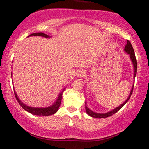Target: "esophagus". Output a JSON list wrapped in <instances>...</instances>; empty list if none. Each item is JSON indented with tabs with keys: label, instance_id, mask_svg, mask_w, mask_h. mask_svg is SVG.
<instances>
[{
	"label": "esophagus",
	"instance_id": "esophagus-1",
	"mask_svg": "<svg viewBox=\"0 0 149 149\" xmlns=\"http://www.w3.org/2000/svg\"><path fill=\"white\" fill-rule=\"evenodd\" d=\"M85 75V71L83 70H79L77 71V76L78 77H83Z\"/></svg>",
	"mask_w": 149,
	"mask_h": 149
}]
</instances>
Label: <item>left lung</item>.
I'll return each mask as SVG.
<instances>
[{"instance_id": "1", "label": "left lung", "mask_w": 149, "mask_h": 149, "mask_svg": "<svg viewBox=\"0 0 149 149\" xmlns=\"http://www.w3.org/2000/svg\"><path fill=\"white\" fill-rule=\"evenodd\" d=\"M124 50H125V52H126L127 54H128L129 56H130V60H131V61H132V63H133V70H134V76H133V78H135L136 76V73H137V61H136V55H135L134 49H133V46H132L131 43H130L128 40L127 41V44H126ZM133 87H134V84H133V86H132L131 91H130V94H129V96H128V97L127 98V100H126L123 104H122L120 105V106L117 107L116 108H115V109H112V110L109 111V112H107V113H97V112L91 110V109H90L89 108L86 106V102H85L86 112V113L88 114L89 116L92 117V118H107V117H109V116H111V115H114V114L116 113L117 112H118V111H119L120 109L121 108L123 107L127 102V101H128L129 99H130V96H131L132 92H133Z\"/></svg>"}]
</instances>
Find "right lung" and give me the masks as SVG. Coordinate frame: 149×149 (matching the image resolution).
Instances as JSON below:
<instances>
[{
	"label": "right lung",
	"instance_id": "right-lung-1",
	"mask_svg": "<svg viewBox=\"0 0 149 149\" xmlns=\"http://www.w3.org/2000/svg\"><path fill=\"white\" fill-rule=\"evenodd\" d=\"M30 36H41V37H45V38H50L51 36L47 35V34H44L42 32H37V33H34V34H30L28 37H30ZM65 88L62 90L61 93L58 94V98H57L56 101L53 103V104L50 105L49 107H33L28 106V105L25 104L19 100V97L17 96L16 93L14 91L15 97H16V99L17 100L18 102L19 103V104L22 107L24 110L27 111L29 113L32 114V115H42V116H49V115H52L53 114L56 113L57 111L59 109V107L61 104V100H62V95L63 93Z\"/></svg>",
	"mask_w": 149,
	"mask_h": 149
}]
</instances>
